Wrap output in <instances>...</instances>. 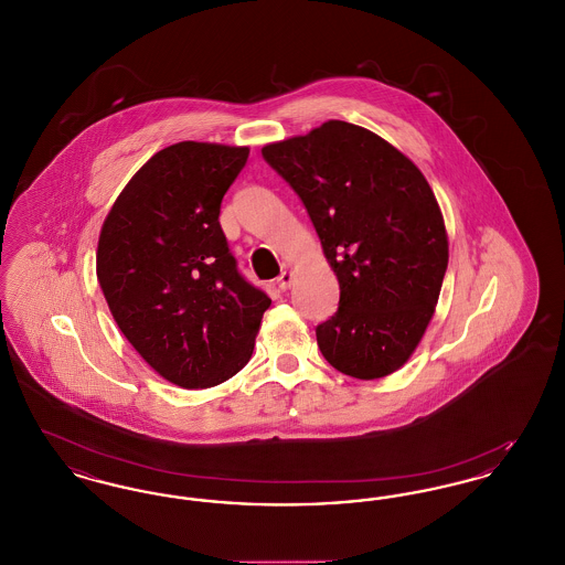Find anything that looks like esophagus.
I'll return each mask as SVG.
<instances>
[{
	"label": "esophagus",
	"instance_id": "obj_1",
	"mask_svg": "<svg viewBox=\"0 0 565 565\" xmlns=\"http://www.w3.org/2000/svg\"><path fill=\"white\" fill-rule=\"evenodd\" d=\"M292 281H295V273H292V270H281V275L277 277V286H279V290H288V288L292 286Z\"/></svg>",
	"mask_w": 565,
	"mask_h": 565
}]
</instances>
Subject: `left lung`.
I'll return each instance as SVG.
<instances>
[{
  "instance_id": "8db88e82",
  "label": "left lung",
  "mask_w": 565,
  "mask_h": 565,
  "mask_svg": "<svg viewBox=\"0 0 565 565\" xmlns=\"http://www.w3.org/2000/svg\"><path fill=\"white\" fill-rule=\"evenodd\" d=\"M263 157L300 196L339 279V309L316 328L323 358L362 381L396 373L426 334L449 263L428 180L345 120L267 143Z\"/></svg>"
}]
</instances>
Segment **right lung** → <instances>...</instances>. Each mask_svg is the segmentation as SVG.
Here are the masks:
<instances>
[{
	"mask_svg": "<svg viewBox=\"0 0 565 565\" xmlns=\"http://www.w3.org/2000/svg\"><path fill=\"white\" fill-rule=\"evenodd\" d=\"M247 146L180 141L146 162L114 201L97 279L135 351L167 381L214 387L249 362L270 298L247 284L220 203Z\"/></svg>",
	"mask_w": 565,
	"mask_h": 565,
	"instance_id": "add662e5",
	"label": "right lung"
}]
</instances>
